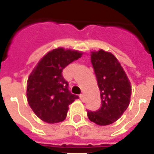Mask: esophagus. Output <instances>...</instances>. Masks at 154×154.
Instances as JSON below:
<instances>
[{"label":"esophagus","instance_id":"esophagus-1","mask_svg":"<svg viewBox=\"0 0 154 154\" xmlns=\"http://www.w3.org/2000/svg\"><path fill=\"white\" fill-rule=\"evenodd\" d=\"M79 97H80V99L82 100L84 99V95H83V94H81L79 95Z\"/></svg>","mask_w":154,"mask_h":154}]
</instances>
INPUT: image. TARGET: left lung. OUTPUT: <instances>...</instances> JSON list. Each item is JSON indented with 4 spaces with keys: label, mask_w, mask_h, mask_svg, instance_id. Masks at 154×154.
<instances>
[{
    "label": "left lung",
    "mask_w": 154,
    "mask_h": 154,
    "mask_svg": "<svg viewBox=\"0 0 154 154\" xmlns=\"http://www.w3.org/2000/svg\"><path fill=\"white\" fill-rule=\"evenodd\" d=\"M91 63L100 91L101 106L88 111V118L98 125H109L119 119L128 108L131 85L117 58L111 53L92 52Z\"/></svg>",
    "instance_id": "1"
}]
</instances>
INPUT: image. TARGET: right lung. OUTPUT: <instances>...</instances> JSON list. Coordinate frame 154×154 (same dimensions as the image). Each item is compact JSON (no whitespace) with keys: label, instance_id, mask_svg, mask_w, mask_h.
Listing matches in <instances>:
<instances>
[{"label":"right lung","instance_id":"right-lung-1","mask_svg":"<svg viewBox=\"0 0 154 154\" xmlns=\"http://www.w3.org/2000/svg\"><path fill=\"white\" fill-rule=\"evenodd\" d=\"M82 54L76 50L56 48L43 56L30 73L27 82V100L42 121L48 124L64 121L69 105L78 99L69 91L62 72Z\"/></svg>","mask_w":154,"mask_h":154}]
</instances>
